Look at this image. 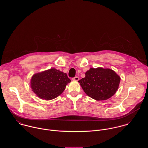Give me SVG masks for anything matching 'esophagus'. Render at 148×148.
Wrapping results in <instances>:
<instances>
[{"label":"esophagus","mask_w":148,"mask_h":148,"mask_svg":"<svg viewBox=\"0 0 148 148\" xmlns=\"http://www.w3.org/2000/svg\"><path fill=\"white\" fill-rule=\"evenodd\" d=\"M79 79V77H77V76H76V77L73 78H72V80H73V81H78Z\"/></svg>","instance_id":"obj_1"}]
</instances>
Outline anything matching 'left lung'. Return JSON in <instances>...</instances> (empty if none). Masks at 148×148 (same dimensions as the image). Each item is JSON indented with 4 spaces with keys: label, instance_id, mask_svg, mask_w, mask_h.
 Returning a JSON list of instances; mask_svg holds the SVG:
<instances>
[{
    "label": "left lung",
    "instance_id": "1",
    "mask_svg": "<svg viewBox=\"0 0 148 148\" xmlns=\"http://www.w3.org/2000/svg\"><path fill=\"white\" fill-rule=\"evenodd\" d=\"M121 78L110 69L91 68L78 81L85 93L97 101L107 100L118 90Z\"/></svg>",
    "mask_w": 148,
    "mask_h": 148
}]
</instances>
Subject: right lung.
Masks as SVG:
<instances>
[{"label": "right lung", "mask_w": 148, "mask_h": 148, "mask_svg": "<svg viewBox=\"0 0 148 148\" xmlns=\"http://www.w3.org/2000/svg\"><path fill=\"white\" fill-rule=\"evenodd\" d=\"M70 81L66 73L56 69H50L34 74L31 79L30 86L37 97L51 100L61 94Z\"/></svg>", "instance_id": "obj_1"}]
</instances>
